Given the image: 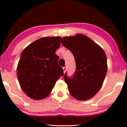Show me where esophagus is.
Here are the masks:
<instances>
[{"instance_id":"esophagus-1","label":"esophagus","mask_w":127,"mask_h":127,"mask_svg":"<svg viewBox=\"0 0 127 127\" xmlns=\"http://www.w3.org/2000/svg\"><path fill=\"white\" fill-rule=\"evenodd\" d=\"M63 68V70H64V73H65V71H66V67H64Z\"/></svg>"}]
</instances>
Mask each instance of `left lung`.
<instances>
[{
  "label": "left lung",
  "instance_id": "1",
  "mask_svg": "<svg viewBox=\"0 0 127 127\" xmlns=\"http://www.w3.org/2000/svg\"><path fill=\"white\" fill-rule=\"evenodd\" d=\"M64 46L74 55L76 70L71 78L65 73V82L73 97L79 100L92 98L101 88L107 70V58L103 49L82 34L64 37Z\"/></svg>",
  "mask_w": 127,
  "mask_h": 127
}]
</instances>
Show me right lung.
Instances as JSON below:
<instances>
[{"instance_id": "right-lung-1", "label": "right lung", "mask_w": 127, "mask_h": 127, "mask_svg": "<svg viewBox=\"0 0 127 127\" xmlns=\"http://www.w3.org/2000/svg\"><path fill=\"white\" fill-rule=\"evenodd\" d=\"M61 37H43L27 46L22 52L17 66V77L23 91L34 100L49 95L55 82L64 75L58 64L55 51Z\"/></svg>"}]
</instances>
